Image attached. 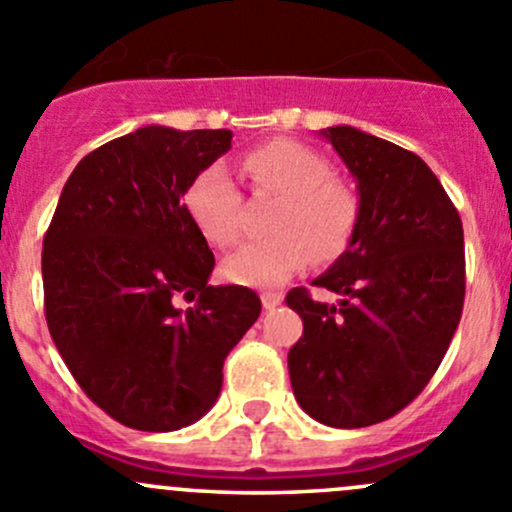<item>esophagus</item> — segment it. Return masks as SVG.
<instances>
[{
  "mask_svg": "<svg viewBox=\"0 0 512 512\" xmlns=\"http://www.w3.org/2000/svg\"><path fill=\"white\" fill-rule=\"evenodd\" d=\"M282 299H285V297H282L280 292H262V307L275 309V307H280Z\"/></svg>",
  "mask_w": 512,
  "mask_h": 512,
  "instance_id": "obj_1",
  "label": "esophagus"
}]
</instances>
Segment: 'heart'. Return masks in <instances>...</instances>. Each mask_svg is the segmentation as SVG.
Segmentation results:
<instances>
[{
  "label": "heart",
  "mask_w": 512,
  "mask_h": 512,
  "mask_svg": "<svg viewBox=\"0 0 512 512\" xmlns=\"http://www.w3.org/2000/svg\"><path fill=\"white\" fill-rule=\"evenodd\" d=\"M245 170L257 190L282 195L265 240L242 245L223 262V275L235 285L275 287L307 267L337 260L354 240L359 198L334 180V165L314 148L272 141L245 156ZM185 213L215 247L235 245L242 230V195L225 165L200 170L185 190Z\"/></svg>",
  "instance_id": "b5f03b06"
}]
</instances>
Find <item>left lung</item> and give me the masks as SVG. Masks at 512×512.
<instances>
[{
  "instance_id": "1",
  "label": "left lung",
  "mask_w": 512,
  "mask_h": 512,
  "mask_svg": "<svg viewBox=\"0 0 512 512\" xmlns=\"http://www.w3.org/2000/svg\"><path fill=\"white\" fill-rule=\"evenodd\" d=\"M319 133L354 175L361 213L352 245L312 282L339 304L287 294L304 322L289 381L314 421L364 428L409 406L446 356L466 297L463 225L416 153L352 126Z\"/></svg>"
}]
</instances>
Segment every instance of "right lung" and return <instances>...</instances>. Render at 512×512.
I'll return each mask as SVG.
<instances>
[{"instance_id":"obj_1","label":"right lung","mask_w":512,"mask_h":512,"mask_svg":"<svg viewBox=\"0 0 512 512\" xmlns=\"http://www.w3.org/2000/svg\"><path fill=\"white\" fill-rule=\"evenodd\" d=\"M230 141L225 128L143 126L103 143L69 175L44 235L51 339L86 396L128 428L178 431L208 414L225 356L260 317L252 289L208 285L215 257L183 205Z\"/></svg>"}]
</instances>
